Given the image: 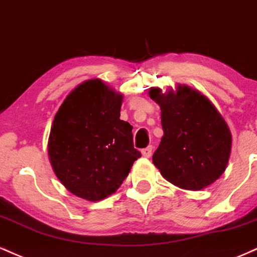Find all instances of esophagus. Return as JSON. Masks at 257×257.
I'll return each instance as SVG.
<instances>
[{
	"mask_svg": "<svg viewBox=\"0 0 257 257\" xmlns=\"http://www.w3.org/2000/svg\"><path fill=\"white\" fill-rule=\"evenodd\" d=\"M152 152H153V147H148L146 149L142 150V155H143L144 158H150V156H152Z\"/></svg>",
	"mask_w": 257,
	"mask_h": 257,
	"instance_id": "34e87169",
	"label": "esophagus"
}]
</instances>
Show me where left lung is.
<instances>
[{
  "label": "left lung",
  "instance_id": "8db88e82",
  "mask_svg": "<svg viewBox=\"0 0 257 257\" xmlns=\"http://www.w3.org/2000/svg\"><path fill=\"white\" fill-rule=\"evenodd\" d=\"M160 105L164 136L153 164L167 182L198 191L222 176L231 155L232 135L215 105L203 93L177 84L164 92L150 87Z\"/></svg>",
  "mask_w": 257,
  "mask_h": 257
}]
</instances>
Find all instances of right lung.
I'll list each match as a JSON object with an SVG mask.
<instances>
[{"mask_svg":"<svg viewBox=\"0 0 257 257\" xmlns=\"http://www.w3.org/2000/svg\"><path fill=\"white\" fill-rule=\"evenodd\" d=\"M123 96L98 78L80 83L56 111L48 156L57 179L86 201L113 195L141 158L132 126L120 120Z\"/></svg>","mask_w":257,"mask_h":257,"instance_id":"right-lung-1","label":"right lung"}]
</instances>
